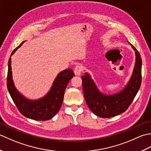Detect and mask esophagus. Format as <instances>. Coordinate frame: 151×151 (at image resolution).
<instances>
[{
	"instance_id": "34e87169",
	"label": "esophagus",
	"mask_w": 151,
	"mask_h": 151,
	"mask_svg": "<svg viewBox=\"0 0 151 151\" xmlns=\"http://www.w3.org/2000/svg\"><path fill=\"white\" fill-rule=\"evenodd\" d=\"M82 67L81 65H76L75 69H74V73H75V75H80L82 73Z\"/></svg>"
}]
</instances>
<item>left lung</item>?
<instances>
[{
	"label": "left lung",
	"mask_w": 151,
	"mask_h": 151,
	"mask_svg": "<svg viewBox=\"0 0 151 151\" xmlns=\"http://www.w3.org/2000/svg\"><path fill=\"white\" fill-rule=\"evenodd\" d=\"M136 54V62L132 75L127 86L119 92L113 95L103 94L88 73L82 76L83 92L86 103L90 110L102 118L112 117L123 113L132 103L142 84V61L138 51L132 44Z\"/></svg>",
	"instance_id": "left-lung-1"
}]
</instances>
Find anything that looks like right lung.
Returning a JSON list of instances; mask_svg holds the SVG:
<instances>
[{
    "label": "right lung",
    "instance_id": "1",
    "mask_svg": "<svg viewBox=\"0 0 151 151\" xmlns=\"http://www.w3.org/2000/svg\"><path fill=\"white\" fill-rule=\"evenodd\" d=\"M24 42L15 48L9 59L7 76L8 90L13 101L22 115L36 121L49 120L53 117L60 109L65 88L75 74L70 69H67L60 72L54 80L50 91L42 98L37 100H30L24 97L15 87L11 66V56Z\"/></svg>",
    "mask_w": 151,
    "mask_h": 151
}]
</instances>
